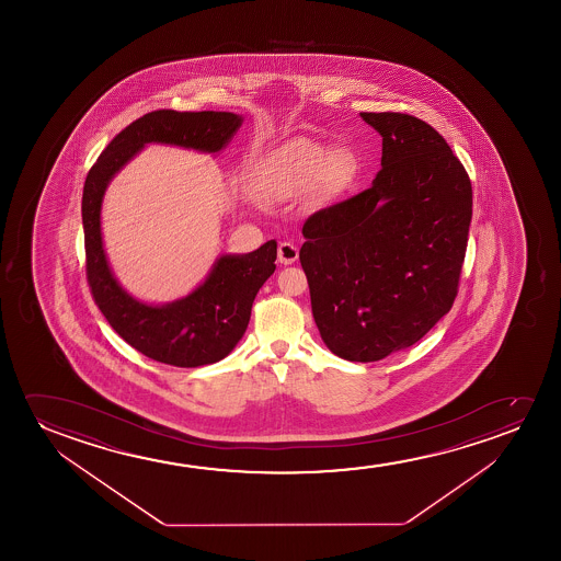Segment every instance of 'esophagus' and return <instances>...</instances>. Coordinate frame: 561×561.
<instances>
[{
  "label": "esophagus",
  "instance_id": "obj_1",
  "mask_svg": "<svg viewBox=\"0 0 561 561\" xmlns=\"http://www.w3.org/2000/svg\"><path fill=\"white\" fill-rule=\"evenodd\" d=\"M297 259H299V249H297V245H293L289 241L279 243V247H277V261L287 266V264H293Z\"/></svg>",
  "mask_w": 561,
  "mask_h": 561
}]
</instances>
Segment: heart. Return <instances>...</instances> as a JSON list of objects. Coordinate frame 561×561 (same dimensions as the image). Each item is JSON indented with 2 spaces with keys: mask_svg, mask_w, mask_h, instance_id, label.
<instances>
[{
  "mask_svg": "<svg viewBox=\"0 0 561 561\" xmlns=\"http://www.w3.org/2000/svg\"><path fill=\"white\" fill-rule=\"evenodd\" d=\"M353 172L351 154L299 138L277 147L262 159L256 185L266 197L289 199L316 185H343Z\"/></svg>",
  "mask_w": 561,
  "mask_h": 561,
  "instance_id": "b5f03b06",
  "label": "heart"
}]
</instances>
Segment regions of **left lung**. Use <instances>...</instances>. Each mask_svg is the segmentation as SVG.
<instances>
[{
    "mask_svg": "<svg viewBox=\"0 0 561 561\" xmlns=\"http://www.w3.org/2000/svg\"><path fill=\"white\" fill-rule=\"evenodd\" d=\"M383 138L368 190L302 226L300 266L331 353L381 360L453 308L468 249V172L433 126L407 113H360Z\"/></svg>",
    "mask_w": 561,
    "mask_h": 561,
    "instance_id": "left-lung-1",
    "label": "left lung"
}]
</instances>
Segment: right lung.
Returning <instances> with one entry per match:
<instances>
[{
	"instance_id": "right-lung-1",
	"label": "right lung",
	"mask_w": 561,
	"mask_h": 561,
	"mask_svg": "<svg viewBox=\"0 0 561 561\" xmlns=\"http://www.w3.org/2000/svg\"><path fill=\"white\" fill-rule=\"evenodd\" d=\"M241 126L233 113H178L161 108L126 126L98 157L82 195L85 277L95 305L121 337L151 360L197 368L215 364L243 337L256 293L276 270L277 243L218 259L205 284L185 299L149 307L131 299L111 274L101 241V201L108 180L151 141L216 153Z\"/></svg>"
}]
</instances>
